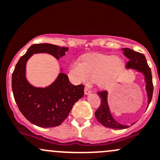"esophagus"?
Returning a JSON list of instances; mask_svg holds the SVG:
<instances>
[{
    "label": "esophagus",
    "instance_id": "obj_1",
    "mask_svg": "<svg viewBox=\"0 0 160 160\" xmlns=\"http://www.w3.org/2000/svg\"><path fill=\"white\" fill-rule=\"evenodd\" d=\"M84 92H85V94H86V95H88V94H90L91 93V90L88 87L85 88Z\"/></svg>",
    "mask_w": 160,
    "mask_h": 160
}]
</instances>
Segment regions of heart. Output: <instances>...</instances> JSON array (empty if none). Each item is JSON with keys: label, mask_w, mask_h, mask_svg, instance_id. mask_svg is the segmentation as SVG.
<instances>
[{"label": "heart", "mask_w": 160, "mask_h": 160, "mask_svg": "<svg viewBox=\"0 0 160 160\" xmlns=\"http://www.w3.org/2000/svg\"><path fill=\"white\" fill-rule=\"evenodd\" d=\"M122 67L123 61L119 57L95 54L86 56L82 62H73L70 68V76L78 83H87L90 79L95 80L100 87L107 89L116 81Z\"/></svg>", "instance_id": "b5f03b06"}]
</instances>
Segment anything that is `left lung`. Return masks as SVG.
<instances>
[{"instance_id":"1","label":"left lung","mask_w":160,"mask_h":160,"mask_svg":"<svg viewBox=\"0 0 160 160\" xmlns=\"http://www.w3.org/2000/svg\"><path fill=\"white\" fill-rule=\"evenodd\" d=\"M124 56L129 59V61L127 63V69L137 70L138 72H141L144 74V82L146 84V92L148 96V104H150L152 100L153 93V84L152 77L151 69L148 67L145 56L141 53L138 52L133 49L128 48H122ZM100 98V105L99 108L96 111L95 116L97 121L101 123L103 126L108 128L117 129V130H122V129L128 128L129 126H125L118 123L115 121L111 114L108 104V92L107 91H101L97 92Z\"/></svg>"}]
</instances>
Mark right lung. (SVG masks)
Masks as SVG:
<instances>
[{
    "instance_id": "right-lung-1",
    "label": "right lung",
    "mask_w": 160,
    "mask_h": 160,
    "mask_svg": "<svg viewBox=\"0 0 160 160\" xmlns=\"http://www.w3.org/2000/svg\"><path fill=\"white\" fill-rule=\"evenodd\" d=\"M68 51V48L52 44H34L19 59L12 73V88L18 108L29 122L38 127L60 126L75 102L83 97L85 86H74L61 72L47 87H34L26 78L27 62L35 53H48L59 60Z\"/></svg>"
}]
</instances>
